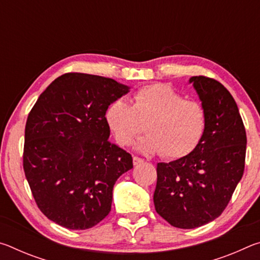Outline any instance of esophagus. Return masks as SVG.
<instances>
[{
  "mask_svg": "<svg viewBox=\"0 0 260 260\" xmlns=\"http://www.w3.org/2000/svg\"><path fill=\"white\" fill-rule=\"evenodd\" d=\"M141 162H143L142 158H140V157H138V156H134V157H133V164H134V165H139V164H141Z\"/></svg>",
  "mask_w": 260,
  "mask_h": 260,
  "instance_id": "34e87169",
  "label": "esophagus"
}]
</instances>
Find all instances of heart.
<instances>
[{"label": "heart", "mask_w": 260, "mask_h": 260, "mask_svg": "<svg viewBox=\"0 0 260 260\" xmlns=\"http://www.w3.org/2000/svg\"><path fill=\"white\" fill-rule=\"evenodd\" d=\"M105 121L119 146H131L146 129L148 135L136 144L140 151L179 159L199 146L208 118L200 102L186 100L172 86L153 83L136 90L131 104L124 100L112 102L105 111Z\"/></svg>", "instance_id": "1"}]
</instances>
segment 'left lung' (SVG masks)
<instances>
[{
	"label": "left lung",
	"mask_w": 260,
	"mask_h": 260,
	"mask_svg": "<svg viewBox=\"0 0 260 260\" xmlns=\"http://www.w3.org/2000/svg\"><path fill=\"white\" fill-rule=\"evenodd\" d=\"M189 82L206 111L205 133L186 157L158 162L153 193L156 212L183 230L203 226L223 212L243 177L246 150L243 120L230 91L205 76Z\"/></svg>",
	"instance_id": "1"
}]
</instances>
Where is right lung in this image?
<instances>
[{
	"label": "right lung",
	"instance_id": "1",
	"mask_svg": "<svg viewBox=\"0 0 260 260\" xmlns=\"http://www.w3.org/2000/svg\"><path fill=\"white\" fill-rule=\"evenodd\" d=\"M128 91L116 80L70 72L55 79L28 113L23 167L35 203L69 230H88L111 211L117 179L133 158L109 140L105 111Z\"/></svg>",
	"mask_w": 260,
	"mask_h": 260
}]
</instances>
